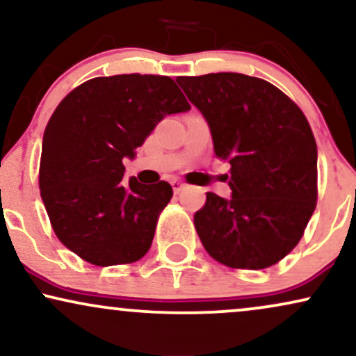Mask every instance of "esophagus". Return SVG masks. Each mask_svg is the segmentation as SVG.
<instances>
[{"instance_id": "obj_1", "label": "esophagus", "mask_w": 356, "mask_h": 356, "mask_svg": "<svg viewBox=\"0 0 356 356\" xmlns=\"http://www.w3.org/2000/svg\"><path fill=\"white\" fill-rule=\"evenodd\" d=\"M170 186H172L174 194H179V192H181V191L184 189V184H182L181 181H177V179H174V181L170 182Z\"/></svg>"}]
</instances>
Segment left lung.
I'll list each match as a JSON object with an SVG mask.
<instances>
[{
  "label": "left lung",
  "instance_id": "obj_1",
  "mask_svg": "<svg viewBox=\"0 0 356 356\" xmlns=\"http://www.w3.org/2000/svg\"><path fill=\"white\" fill-rule=\"evenodd\" d=\"M230 164L229 199L207 192L194 216L205 250L232 268L277 264L297 245L316 204V144L293 101L267 81L238 74L177 78Z\"/></svg>",
  "mask_w": 356,
  "mask_h": 356
}]
</instances>
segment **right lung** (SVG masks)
Wrapping results in <instances>:
<instances>
[{
  "label": "right lung",
  "mask_w": 356,
  "mask_h": 356,
  "mask_svg": "<svg viewBox=\"0 0 356 356\" xmlns=\"http://www.w3.org/2000/svg\"><path fill=\"white\" fill-rule=\"evenodd\" d=\"M189 109L172 79L152 74L89 79L59 102L42 136L40 191L71 252L99 267L147 254L172 187L124 181L122 161L165 115Z\"/></svg>",
  "instance_id": "right-lung-1"
}]
</instances>
